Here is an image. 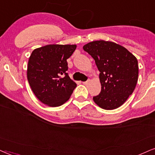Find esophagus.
Masks as SVG:
<instances>
[{"instance_id":"obj_1","label":"esophagus","mask_w":155,"mask_h":155,"mask_svg":"<svg viewBox=\"0 0 155 155\" xmlns=\"http://www.w3.org/2000/svg\"><path fill=\"white\" fill-rule=\"evenodd\" d=\"M90 83V79H88L87 81H84L83 82V84H84V85H88Z\"/></svg>"}]
</instances>
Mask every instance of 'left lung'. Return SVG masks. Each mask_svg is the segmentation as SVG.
I'll list each match as a JSON object with an SVG mask.
<instances>
[{
	"instance_id": "1",
	"label": "left lung",
	"mask_w": 155,
	"mask_h": 155,
	"mask_svg": "<svg viewBox=\"0 0 155 155\" xmlns=\"http://www.w3.org/2000/svg\"><path fill=\"white\" fill-rule=\"evenodd\" d=\"M100 71L101 92L94 101L106 110L121 107L132 94L138 80L137 58L126 48L114 42L94 41L83 46Z\"/></svg>"
}]
</instances>
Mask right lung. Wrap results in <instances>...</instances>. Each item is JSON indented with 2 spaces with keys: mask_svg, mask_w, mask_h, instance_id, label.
<instances>
[{
  "mask_svg": "<svg viewBox=\"0 0 155 155\" xmlns=\"http://www.w3.org/2000/svg\"><path fill=\"white\" fill-rule=\"evenodd\" d=\"M76 45L50 44L31 53L27 67V79L35 96L48 107L64 104L71 97L76 84L70 79L66 59Z\"/></svg>",
  "mask_w": 155,
  "mask_h": 155,
  "instance_id": "1",
  "label": "right lung"
}]
</instances>
